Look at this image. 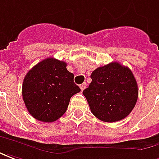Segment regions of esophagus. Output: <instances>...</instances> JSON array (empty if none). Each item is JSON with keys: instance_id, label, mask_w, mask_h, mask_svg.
I'll list each match as a JSON object with an SVG mask.
<instances>
[{"instance_id": "1", "label": "esophagus", "mask_w": 159, "mask_h": 159, "mask_svg": "<svg viewBox=\"0 0 159 159\" xmlns=\"http://www.w3.org/2000/svg\"><path fill=\"white\" fill-rule=\"evenodd\" d=\"M80 90H81V91H84L85 89V87H86V83H83V84H81V85H80Z\"/></svg>"}]
</instances>
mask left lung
I'll return each instance as SVG.
<instances>
[{
  "label": "left lung",
  "mask_w": 159,
  "mask_h": 159,
  "mask_svg": "<svg viewBox=\"0 0 159 159\" xmlns=\"http://www.w3.org/2000/svg\"><path fill=\"white\" fill-rule=\"evenodd\" d=\"M83 91L92 113L105 122L121 121L131 113L138 99V85L132 71L116 61L98 67Z\"/></svg>",
  "instance_id": "obj_1"
}]
</instances>
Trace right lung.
I'll list each match as a JSON object with an SVG mask.
<instances>
[{
	"instance_id": "add662e5",
	"label": "right lung",
	"mask_w": 159,
	"mask_h": 159,
	"mask_svg": "<svg viewBox=\"0 0 159 159\" xmlns=\"http://www.w3.org/2000/svg\"><path fill=\"white\" fill-rule=\"evenodd\" d=\"M67 63L55 58L38 62L28 72L22 85L23 100L38 121L53 122L63 115L70 98L80 92Z\"/></svg>"
}]
</instances>
